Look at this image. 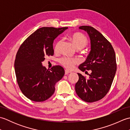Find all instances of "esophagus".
<instances>
[{"mask_svg": "<svg viewBox=\"0 0 130 130\" xmlns=\"http://www.w3.org/2000/svg\"><path fill=\"white\" fill-rule=\"evenodd\" d=\"M71 73V71H70L69 70H65V75H68V74H69V73Z\"/></svg>", "mask_w": 130, "mask_h": 130, "instance_id": "esophagus-1", "label": "esophagus"}]
</instances>
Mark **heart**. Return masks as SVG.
<instances>
[{"mask_svg": "<svg viewBox=\"0 0 130 130\" xmlns=\"http://www.w3.org/2000/svg\"><path fill=\"white\" fill-rule=\"evenodd\" d=\"M70 39L72 43L76 49L81 50L84 48L88 44V40L86 37L79 33H75L71 35ZM62 42V40L57 41L55 47V51H57L60 44ZM59 62L63 67L68 69H71L73 66L78 63V60L75 59H71L68 57H63L59 59Z\"/></svg>", "mask_w": 130, "mask_h": 130, "instance_id": "heart-1", "label": "heart"}]
</instances>
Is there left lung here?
I'll return each instance as SVG.
<instances>
[{"instance_id": "left-lung-1", "label": "left lung", "mask_w": 130, "mask_h": 130, "mask_svg": "<svg viewBox=\"0 0 130 130\" xmlns=\"http://www.w3.org/2000/svg\"><path fill=\"white\" fill-rule=\"evenodd\" d=\"M79 29L89 35L90 51L79 69L82 71L92 70V73L88 79L78 73L79 80L75 89L82 100L94 102L103 98L111 87L117 70L116 55L111 43L97 30L88 26H80Z\"/></svg>"}]
</instances>
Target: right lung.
<instances>
[{
  "label": "right lung",
  "instance_id": "right-lung-1",
  "mask_svg": "<svg viewBox=\"0 0 130 130\" xmlns=\"http://www.w3.org/2000/svg\"><path fill=\"white\" fill-rule=\"evenodd\" d=\"M68 27H42L24 41L17 53L15 73L19 87L27 98L43 102L53 94L55 84L65 74L59 65L47 69L42 62L47 56L54 55L53 42Z\"/></svg>",
  "mask_w": 130,
  "mask_h": 130
}]
</instances>
